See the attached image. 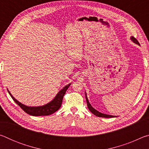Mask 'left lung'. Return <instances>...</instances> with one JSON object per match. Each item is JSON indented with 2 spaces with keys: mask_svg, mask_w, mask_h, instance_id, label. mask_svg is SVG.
Segmentation results:
<instances>
[{
  "mask_svg": "<svg viewBox=\"0 0 149 149\" xmlns=\"http://www.w3.org/2000/svg\"><path fill=\"white\" fill-rule=\"evenodd\" d=\"M130 39L132 40V41L134 42V43L139 45V42H138V41L135 38H134V37L132 36L130 37ZM85 98H86V101H87V107L89 108V110L93 114L95 115L96 116H98V117H102V118H114V117H116V116H112V115H109V114H103V113H101L99 112V111L97 110L96 109H95L94 108H93L91 104H90V102L89 101V100H88V98L87 97V94H86V92H85Z\"/></svg>",
  "mask_w": 149,
  "mask_h": 149,
  "instance_id": "obj_1",
  "label": "left lung"
}]
</instances>
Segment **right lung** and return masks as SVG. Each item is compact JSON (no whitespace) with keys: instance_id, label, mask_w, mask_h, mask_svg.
I'll use <instances>...</instances> for the list:
<instances>
[{"instance_id":"add662e5","label":"right lung","mask_w":149,"mask_h":149,"mask_svg":"<svg viewBox=\"0 0 149 149\" xmlns=\"http://www.w3.org/2000/svg\"><path fill=\"white\" fill-rule=\"evenodd\" d=\"M72 84H69L67 85H65L60 91L57 93V95L55 96V97L52 99L51 101L49 102L47 104L39 106V107H29L24 104H22L18 100H16L15 98L12 95L8 89V93L11 96L12 99L14 100V101L16 103L17 105H19L20 108L23 110L24 112H26L27 114H28L33 116H49L52 114H53L55 112L59 109L61 107L63 97L65 95V92L68 89L70 85Z\"/></svg>"}]
</instances>
